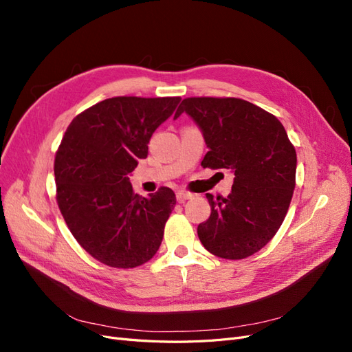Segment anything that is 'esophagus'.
Instances as JSON below:
<instances>
[{"mask_svg": "<svg viewBox=\"0 0 352 352\" xmlns=\"http://www.w3.org/2000/svg\"><path fill=\"white\" fill-rule=\"evenodd\" d=\"M192 197L194 195L190 194V192H188V190H177V192H176V198H177L179 202H184V201L192 198Z\"/></svg>", "mask_w": 352, "mask_h": 352, "instance_id": "1", "label": "esophagus"}]
</instances>
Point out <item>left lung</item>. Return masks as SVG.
Returning a JSON list of instances; mask_svg holds the SVG:
<instances>
[{"label": "left lung", "instance_id": "1", "mask_svg": "<svg viewBox=\"0 0 352 352\" xmlns=\"http://www.w3.org/2000/svg\"><path fill=\"white\" fill-rule=\"evenodd\" d=\"M184 111L210 148L201 166L229 168L235 176L226 198L207 194L211 214L198 225V238L220 258H247L285 220L295 189V148L278 117L241 98H185L175 117Z\"/></svg>", "mask_w": 352, "mask_h": 352}]
</instances>
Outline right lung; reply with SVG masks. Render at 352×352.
Listing matches in <instances>:
<instances>
[{
  "label": "right lung",
  "mask_w": 352,
  "mask_h": 352,
  "mask_svg": "<svg viewBox=\"0 0 352 352\" xmlns=\"http://www.w3.org/2000/svg\"><path fill=\"white\" fill-rule=\"evenodd\" d=\"M180 97H114L78 114L54 160L57 204L72 235L95 260L116 269L150 261L162 245L175 192H133L129 175L148 155L157 127Z\"/></svg>",
  "instance_id": "1"
}]
</instances>
